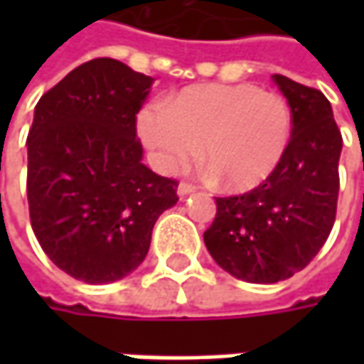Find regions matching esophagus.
<instances>
[{
  "mask_svg": "<svg viewBox=\"0 0 364 364\" xmlns=\"http://www.w3.org/2000/svg\"><path fill=\"white\" fill-rule=\"evenodd\" d=\"M192 192H196V186H192L188 182H180L178 184V194L180 196H186V194H192Z\"/></svg>",
  "mask_w": 364,
  "mask_h": 364,
  "instance_id": "34e87169",
  "label": "esophagus"
}]
</instances>
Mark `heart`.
<instances>
[{"mask_svg":"<svg viewBox=\"0 0 364 364\" xmlns=\"http://www.w3.org/2000/svg\"><path fill=\"white\" fill-rule=\"evenodd\" d=\"M137 129L164 172H178L196 156L220 186L251 190L286 158L294 111L284 95L257 85H203L180 91L166 107H147Z\"/></svg>","mask_w":364,"mask_h":364,"instance_id":"heart-1","label":"heart"}]
</instances>
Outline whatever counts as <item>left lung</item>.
<instances>
[{
    "label": "left lung",
    "mask_w": 364,
    "mask_h": 364,
    "mask_svg": "<svg viewBox=\"0 0 364 364\" xmlns=\"http://www.w3.org/2000/svg\"><path fill=\"white\" fill-rule=\"evenodd\" d=\"M294 111L286 158L257 188L217 196L204 245L218 265L249 284L301 272L326 243L338 203L343 135L330 101L312 87L273 75Z\"/></svg>",
    "instance_id": "1"
}]
</instances>
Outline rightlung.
I'll return each instance as SVG.
<instances>
[{
	"label": "right lung",
	"instance_id": "obj_1",
	"mask_svg": "<svg viewBox=\"0 0 364 364\" xmlns=\"http://www.w3.org/2000/svg\"><path fill=\"white\" fill-rule=\"evenodd\" d=\"M154 78L95 58L42 95L28 133V206L50 261L85 284H113L146 259L178 180L141 164L137 113Z\"/></svg>",
	"mask_w": 364,
	"mask_h": 364
}]
</instances>
